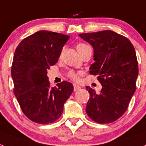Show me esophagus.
Listing matches in <instances>:
<instances>
[{"label": "esophagus", "mask_w": 146, "mask_h": 146, "mask_svg": "<svg viewBox=\"0 0 146 146\" xmlns=\"http://www.w3.org/2000/svg\"><path fill=\"white\" fill-rule=\"evenodd\" d=\"M81 89V87L78 85H76V84H74V91H78V90H80Z\"/></svg>", "instance_id": "esophagus-1"}]
</instances>
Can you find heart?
<instances>
[{
	"label": "heart",
	"mask_w": 146,
	"mask_h": 146,
	"mask_svg": "<svg viewBox=\"0 0 146 146\" xmlns=\"http://www.w3.org/2000/svg\"><path fill=\"white\" fill-rule=\"evenodd\" d=\"M77 50L79 54H81V53L84 52L86 49L90 48V46H88L87 44L84 43V42H80V43H78L76 46ZM68 77L71 80H72L73 81H78L79 78L78 76V74L75 72L74 71H69L68 72Z\"/></svg>",
	"instance_id": "b5f03b06"
}]
</instances>
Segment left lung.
<instances>
[{
    "label": "left lung",
    "mask_w": 146,
    "mask_h": 146,
    "mask_svg": "<svg viewBox=\"0 0 146 146\" xmlns=\"http://www.w3.org/2000/svg\"><path fill=\"white\" fill-rule=\"evenodd\" d=\"M79 36L93 46L90 74L98 75L102 84L100 94L86 88L90 93L86 113L96 123H110L126 111L135 91L139 68L135 48L126 37L111 30Z\"/></svg>",
    "instance_id": "8db88e82"
}]
</instances>
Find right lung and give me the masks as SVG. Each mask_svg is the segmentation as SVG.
<instances>
[{"label":"right lung","instance_id":"obj_1","mask_svg":"<svg viewBox=\"0 0 146 146\" xmlns=\"http://www.w3.org/2000/svg\"><path fill=\"white\" fill-rule=\"evenodd\" d=\"M68 39L67 35L41 30L23 39L16 48L11 67L13 93L23 113L34 123L57 120L74 90L65 81L52 88L47 77Z\"/></svg>","mask_w":146,"mask_h":146}]
</instances>
